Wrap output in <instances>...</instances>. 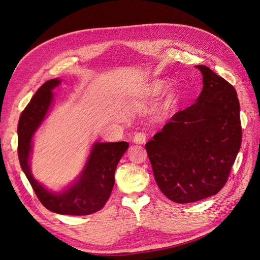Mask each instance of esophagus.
Returning <instances> with one entry per match:
<instances>
[{
    "instance_id": "34e87169",
    "label": "esophagus",
    "mask_w": 260,
    "mask_h": 260,
    "mask_svg": "<svg viewBox=\"0 0 260 260\" xmlns=\"http://www.w3.org/2000/svg\"><path fill=\"white\" fill-rule=\"evenodd\" d=\"M145 142H146V136L144 133L139 132L135 136V138H133V143L136 144H144Z\"/></svg>"
}]
</instances>
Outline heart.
<instances>
[{
  "mask_svg": "<svg viewBox=\"0 0 260 260\" xmlns=\"http://www.w3.org/2000/svg\"><path fill=\"white\" fill-rule=\"evenodd\" d=\"M165 85H166V83H165L162 80H156L152 82L147 89V96L148 98L158 96L165 89Z\"/></svg>",
  "mask_w": 260,
  "mask_h": 260,
  "instance_id": "heart-1",
  "label": "heart"
}]
</instances>
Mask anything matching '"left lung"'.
Instances as JSON below:
<instances>
[{"label": "left lung", "instance_id": "8db88e82", "mask_svg": "<svg viewBox=\"0 0 260 260\" xmlns=\"http://www.w3.org/2000/svg\"><path fill=\"white\" fill-rule=\"evenodd\" d=\"M194 103L171 117L145 147L165 196L187 204L217 194L241 147L240 102L233 86L204 65Z\"/></svg>", "mask_w": 260, "mask_h": 260}]
</instances>
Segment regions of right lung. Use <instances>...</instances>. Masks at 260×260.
<instances>
[{
    "instance_id": "1",
    "label": "right lung",
    "mask_w": 260,
    "mask_h": 260,
    "mask_svg": "<svg viewBox=\"0 0 260 260\" xmlns=\"http://www.w3.org/2000/svg\"><path fill=\"white\" fill-rule=\"evenodd\" d=\"M60 82L59 78L46 81L21 113L17 128L18 158L23 174L45 208L59 215H91L103 208L109 199L115 183L116 167L129 143L95 141L79 175L59 191L49 190L39 182L31 171L34 138L51 111L53 90Z\"/></svg>"
}]
</instances>
